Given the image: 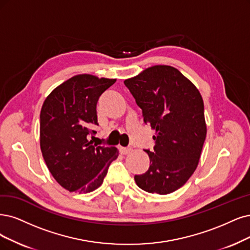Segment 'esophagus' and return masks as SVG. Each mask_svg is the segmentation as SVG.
I'll return each instance as SVG.
<instances>
[{
  "label": "esophagus",
  "mask_w": 250,
  "mask_h": 250,
  "mask_svg": "<svg viewBox=\"0 0 250 250\" xmlns=\"http://www.w3.org/2000/svg\"><path fill=\"white\" fill-rule=\"evenodd\" d=\"M131 151H132L131 147H123V146L119 147V152L122 154H127V153H130Z\"/></svg>",
  "instance_id": "34e87169"
}]
</instances>
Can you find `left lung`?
Masks as SVG:
<instances>
[{
    "mask_svg": "<svg viewBox=\"0 0 250 250\" xmlns=\"http://www.w3.org/2000/svg\"><path fill=\"white\" fill-rule=\"evenodd\" d=\"M145 124L155 131L150 166L135 175L141 189L167 195L180 188L197 169L207 127L198 88L171 66H153L125 80Z\"/></svg>",
    "mask_w": 250,
    "mask_h": 250,
    "instance_id": "left-lung-1",
    "label": "left lung"
}]
</instances>
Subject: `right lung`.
Segmentation results:
<instances>
[{
  "label": "right lung",
  "mask_w": 250,
  "mask_h": 250,
  "mask_svg": "<svg viewBox=\"0 0 250 250\" xmlns=\"http://www.w3.org/2000/svg\"><path fill=\"white\" fill-rule=\"evenodd\" d=\"M116 79L76 75L54 88L40 113V147L53 178L69 191L97 189L110 164L117 159L113 146H98L88 140L96 135L97 103Z\"/></svg>",
  "instance_id": "obj_1"
}]
</instances>
